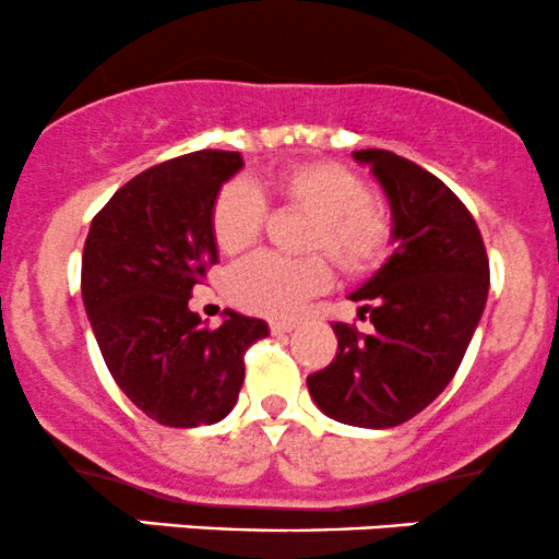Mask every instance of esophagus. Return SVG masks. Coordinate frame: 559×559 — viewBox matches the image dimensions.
Here are the masks:
<instances>
[{"instance_id": "1", "label": "esophagus", "mask_w": 559, "mask_h": 559, "mask_svg": "<svg viewBox=\"0 0 559 559\" xmlns=\"http://www.w3.org/2000/svg\"><path fill=\"white\" fill-rule=\"evenodd\" d=\"M294 326H297L294 321H270V331H273V334H289Z\"/></svg>"}]
</instances>
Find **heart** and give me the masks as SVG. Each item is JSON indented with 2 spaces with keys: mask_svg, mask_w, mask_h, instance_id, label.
<instances>
[{
  "mask_svg": "<svg viewBox=\"0 0 559 559\" xmlns=\"http://www.w3.org/2000/svg\"><path fill=\"white\" fill-rule=\"evenodd\" d=\"M284 204L310 214L305 251H321L349 275L371 273L388 260L395 241L390 212L373 199L369 180L336 162H305L275 171L265 182ZM260 190L230 182L212 204V236L223 254L251 249L265 225ZM331 267L320 254L286 260L257 254L241 262L228 278V294L241 310L267 318H289L305 299L329 286Z\"/></svg>",
  "mask_w": 559,
  "mask_h": 559,
  "instance_id": "1",
  "label": "heart"
}]
</instances>
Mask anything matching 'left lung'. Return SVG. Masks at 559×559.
<instances>
[{"label":"left lung","mask_w":559,"mask_h":559,"mask_svg":"<svg viewBox=\"0 0 559 559\" xmlns=\"http://www.w3.org/2000/svg\"><path fill=\"white\" fill-rule=\"evenodd\" d=\"M390 201L397 249L349 294L369 334L334 323L336 358L308 390L331 419L397 427L425 411L456 373L488 299V254L475 217L419 164L390 151H353Z\"/></svg>","instance_id":"8db88e82"}]
</instances>
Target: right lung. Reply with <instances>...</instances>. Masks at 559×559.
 Wrapping results in <instances>:
<instances>
[{
	"label": "right lung",
	"instance_id": "right-lung-1",
	"mask_svg": "<svg viewBox=\"0 0 559 559\" xmlns=\"http://www.w3.org/2000/svg\"><path fill=\"white\" fill-rule=\"evenodd\" d=\"M243 167L236 151H195L140 171L92 219L82 299L110 377L167 427L225 419L243 384V353L267 323L225 310L219 329L188 308L217 262L212 204Z\"/></svg>",
	"mask_w": 559,
	"mask_h": 559
}]
</instances>
